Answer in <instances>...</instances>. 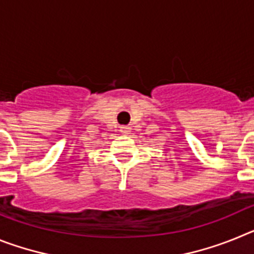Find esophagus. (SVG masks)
I'll list each match as a JSON object with an SVG mask.
<instances>
[{"label":"esophagus","instance_id":"34e87169","mask_svg":"<svg viewBox=\"0 0 254 254\" xmlns=\"http://www.w3.org/2000/svg\"><path fill=\"white\" fill-rule=\"evenodd\" d=\"M120 131L122 132L123 134H128L129 132H131V127H129V126H121Z\"/></svg>","mask_w":254,"mask_h":254}]
</instances>
